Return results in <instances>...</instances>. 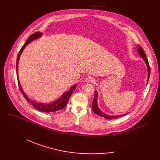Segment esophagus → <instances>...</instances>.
I'll use <instances>...</instances> for the list:
<instances>
[{
    "label": "esophagus",
    "instance_id": "34e87169",
    "mask_svg": "<svg viewBox=\"0 0 160 160\" xmlns=\"http://www.w3.org/2000/svg\"><path fill=\"white\" fill-rule=\"evenodd\" d=\"M94 81H95L94 78H93V77H87V78H86V82H88V83L93 82Z\"/></svg>",
    "mask_w": 160,
    "mask_h": 160
}]
</instances>
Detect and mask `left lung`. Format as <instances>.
Here are the masks:
<instances>
[{"label": "left lung", "mask_w": 160, "mask_h": 160, "mask_svg": "<svg viewBox=\"0 0 160 160\" xmlns=\"http://www.w3.org/2000/svg\"><path fill=\"white\" fill-rule=\"evenodd\" d=\"M138 52L139 54V56L143 59V60L145 61L147 67V71H148V78H147V83L149 79V77H150V66H149V63L148 62V60L147 58V56L143 51V49L141 47H140L139 45H138ZM97 98H98V92L97 91V90L95 91V97H94V99H93V101L92 102V110H93V112L97 114V115H99L101 117H104V119H117V118H119V117H121L122 115H126L127 113H125L124 115H109L106 114L105 113H104L103 112H102L101 110H100L98 106V101H97Z\"/></svg>", "instance_id": "1"}]
</instances>
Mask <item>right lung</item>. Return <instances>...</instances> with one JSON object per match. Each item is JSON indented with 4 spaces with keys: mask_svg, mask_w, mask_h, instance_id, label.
Masks as SVG:
<instances>
[{
    "mask_svg": "<svg viewBox=\"0 0 160 160\" xmlns=\"http://www.w3.org/2000/svg\"><path fill=\"white\" fill-rule=\"evenodd\" d=\"M43 33L41 32H36L34 33H33L32 35H31L27 39V41H26V43H24V45L22 47V48H21L20 51L18 54V58H17V63H16V72H17V77H18V84L20 88V90L21 91V93L22 94V95L24 96V97L27 100V102H28V103H30L31 105H32L33 107H34L35 109H36L37 110L40 111V112H45V113H50V112H55L57 111H59L63 109L68 102V100L71 95V94L72 93L73 91L75 89V88H77V84H74V86H72L70 90H69L68 91L65 92V93H63L62 97L58 98L56 100H54V102H50V103H42V102H38L35 101L34 100H32L30 98H29L27 95L25 94L24 92L23 91L21 83L19 80V77H18V64H19V58L23 51V50L24 49V48L26 47V46L29 44L30 42L34 41L38 38H39L40 37L42 36Z\"/></svg>",
    "mask_w": 160,
    "mask_h": 160,
    "instance_id": "right-lung-1",
    "label": "right lung"
}]
</instances>
